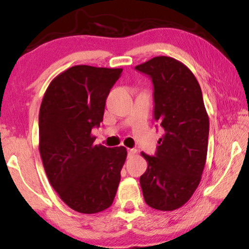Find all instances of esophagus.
Returning a JSON list of instances; mask_svg holds the SVG:
<instances>
[{"instance_id": "esophagus-1", "label": "esophagus", "mask_w": 249, "mask_h": 249, "mask_svg": "<svg viewBox=\"0 0 249 249\" xmlns=\"http://www.w3.org/2000/svg\"><path fill=\"white\" fill-rule=\"evenodd\" d=\"M127 153H128V157H133L134 155L137 154V150L136 149H127Z\"/></svg>"}]
</instances>
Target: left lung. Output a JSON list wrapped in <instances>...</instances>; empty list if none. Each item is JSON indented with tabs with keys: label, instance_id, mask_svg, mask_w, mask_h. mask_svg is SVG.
I'll list each match as a JSON object with an SVG mask.
<instances>
[{
	"label": "left lung",
	"instance_id": "obj_1",
	"mask_svg": "<svg viewBox=\"0 0 249 249\" xmlns=\"http://www.w3.org/2000/svg\"><path fill=\"white\" fill-rule=\"evenodd\" d=\"M154 84V119L165 134L155 156L141 155L148 167L140 182L145 202L174 211L190 200L201 181L208 154L210 122L200 84L192 71L167 56L135 67Z\"/></svg>",
	"mask_w": 249,
	"mask_h": 249
}]
</instances>
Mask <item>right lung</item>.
Wrapping results in <instances>:
<instances>
[{"mask_svg": "<svg viewBox=\"0 0 249 249\" xmlns=\"http://www.w3.org/2000/svg\"><path fill=\"white\" fill-rule=\"evenodd\" d=\"M123 69L79 65L58 74L39 109V153L46 175L65 203L93 214L112 205L127 156L125 147L94 145V126Z\"/></svg>", "mask_w": 249, "mask_h": 249, "instance_id": "1", "label": "right lung"}]
</instances>
